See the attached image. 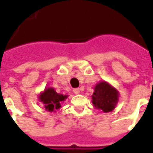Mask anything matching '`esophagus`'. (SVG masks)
<instances>
[{
	"mask_svg": "<svg viewBox=\"0 0 153 153\" xmlns=\"http://www.w3.org/2000/svg\"><path fill=\"white\" fill-rule=\"evenodd\" d=\"M73 92L74 94H79L80 93V90L79 88H74Z\"/></svg>",
	"mask_w": 153,
	"mask_h": 153,
	"instance_id": "1",
	"label": "esophagus"
}]
</instances>
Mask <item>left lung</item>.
Returning <instances> with one entry per match:
<instances>
[{
	"mask_svg": "<svg viewBox=\"0 0 153 153\" xmlns=\"http://www.w3.org/2000/svg\"><path fill=\"white\" fill-rule=\"evenodd\" d=\"M118 97V93L114 88L106 82H101L95 86L92 102L96 108L103 112H109L115 108Z\"/></svg>",
	"mask_w": 153,
	"mask_h": 153,
	"instance_id": "left-lung-1",
	"label": "left lung"
}]
</instances>
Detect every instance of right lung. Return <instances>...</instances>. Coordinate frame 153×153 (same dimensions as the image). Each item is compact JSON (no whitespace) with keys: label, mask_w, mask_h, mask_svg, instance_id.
I'll return each instance as SVG.
<instances>
[{"label":"right lung","mask_w":153,"mask_h":153,"mask_svg":"<svg viewBox=\"0 0 153 153\" xmlns=\"http://www.w3.org/2000/svg\"><path fill=\"white\" fill-rule=\"evenodd\" d=\"M67 98L66 95H62L57 93L53 88H46L43 93L40 95V101L45 105V108L49 111H53L54 110L59 109L60 102Z\"/></svg>","instance_id":"right-lung-1"}]
</instances>
